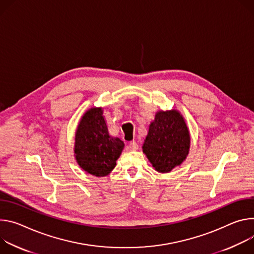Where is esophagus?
Returning a JSON list of instances; mask_svg holds the SVG:
<instances>
[{"mask_svg":"<svg viewBox=\"0 0 254 254\" xmlns=\"http://www.w3.org/2000/svg\"><path fill=\"white\" fill-rule=\"evenodd\" d=\"M136 149H138V144L135 141L129 142V144L127 146V150H136Z\"/></svg>","mask_w":254,"mask_h":254,"instance_id":"obj_1","label":"esophagus"}]
</instances>
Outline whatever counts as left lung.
<instances>
[{"label": "left lung", "instance_id": "obj_1", "mask_svg": "<svg viewBox=\"0 0 254 254\" xmlns=\"http://www.w3.org/2000/svg\"><path fill=\"white\" fill-rule=\"evenodd\" d=\"M190 143V133L180 113L159 111L149 125L142 148L158 173H170L186 159Z\"/></svg>", "mask_w": 254, "mask_h": 254}]
</instances>
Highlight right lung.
Instances as JSON below:
<instances>
[{"mask_svg":"<svg viewBox=\"0 0 254 254\" xmlns=\"http://www.w3.org/2000/svg\"><path fill=\"white\" fill-rule=\"evenodd\" d=\"M124 147L119 138L111 137L102 108H92L86 112L75 133V159L83 171L105 177L116 166Z\"/></svg>","mask_w":254,"mask_h":254,"instance_id":"add662e5","label":"right lung"}]
</instances>
